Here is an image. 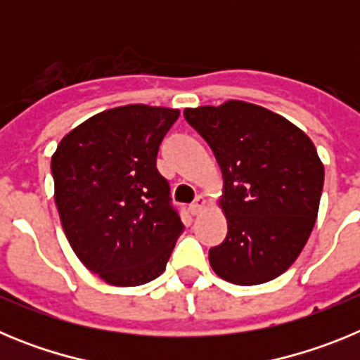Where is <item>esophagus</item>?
Returning <instances> with one entry per match:
<instances>
[{
  "mask_svg": "<svg viewBox=\"0 0 360 360\" xmlns=\"http://www.w3.org/2000/svg\"><path fill=\"white\" fill-rule=\"evenodd\" d=\"M205 205H207V198H205L203 195H198V196H196L195 202L191 203V207H189L191 214H200V212L205 209Z\"/></svg>",
  "mask_w": 360,
  "mask_h": 360,
  "instance_id": "1",
  "label": "esophagus"
}]
</instances>
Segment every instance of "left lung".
I'll list each match as a JSON object with an SVG mask.
<instances>
[{"label": "left lung", "instance_id": "obj_1", "mask_svg": "<svg viewBox=\"0 0 360 360\" xmlns=\"http://www.w3.org/2000/svg\"><path fill=\"white\" fill-rule=\"evenodd\" d=\"M224 174L218 205L227 238L209 263L234 285H262L297 259L316 225L324 165L310 136L290 120L243 101L187 108Z\"/></svg>", "mask_w": 360, "mask_h": 360}]
</instances>
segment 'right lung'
<instances>
[{"mask_svg":"<svg viewBox=\"0 0 360 360\" xmlns=\"http://www.w3.org/2000/svg\"><path fill=\"white\" fill-rule=\"evenodd\" d=\"M173 108L128 104L90 117L52 155L57 211L82 265L113 287L162 274L184 224L158 173Z\"/></svg>","mask_w":360,"mask_h":360,"instance_id":"obj_1","label":"right lung"}]
</instances>
